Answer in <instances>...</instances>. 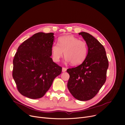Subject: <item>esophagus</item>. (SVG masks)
Wrapping results in <instances>:
<instances>
[{
	"mask_svg": "<svg viewBox=\"0 0 125 125\" xmlns=\"http://www.w3.org/2000/svg\"><path fill=\"white\" fill-rule=\"evenodd\" d=\"M66 68H64V67H63L62 68V72H65L66 71Z\"/></svg>",
	"mask_w": 125,
	"mask_h": 125,
	"instance_id": "1",
	"label": "esophagus"
}]
</instances>
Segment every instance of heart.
I'll use <instances>...</instances> for the list:
<instances>
[{
    "instance_id": "heart-1",
    "label": "heart",
    "mask_w": 125,
    "mask_h": 125,
    "mask_svg": "<svg viewBox=\"0 0 125 125\" xmlns=\"http://www.w3.org/2000/svg\"><path fill=\"white\" fill-rule=\"evenodd\" d=\"M51 50L54 61L59 62L64 52L65 62L77 65L83 63L86 58L88 46L85 41L72 35H66L60 37L58 43L53 44Z\"/></svg>"
}]
</instances>
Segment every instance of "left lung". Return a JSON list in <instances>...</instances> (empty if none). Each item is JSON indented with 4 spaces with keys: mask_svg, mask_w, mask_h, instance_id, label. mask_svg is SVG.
Wrapping results in <instances>:
<instances>
[{
    "mask_svg": "<svg viewBox=\"0 0 125 125\" xmlns=\"http://www.w3.org/2000/svg\"><path fill=\"white\" fill-rule=\"evenodd\" d=\"M85 40L88 54L84 62L68 69L70 75L67 87L72 96L80 101H88L98 93L106 80L109 63L104 46L89 33H79Z\"/></svg>",
    "mask_w": 125,
    "mask_h": 125,
    "instance_id": "left-lung-1",
    "label": "left lung"
}]
</instances>
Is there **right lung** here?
I'll return each instance as SVG.
<instances>
[{
  "instance_id": "1",
  "label": "right lung",
  "mask_w": 125,
  "mask_h": 125,
  "mask_svg": "<svg viewBox=\"0 0 125 125\" xmlns=\"http://www.w3.org/2000/svg\"><path fill=\"white\" fill-rule=\"evenodd\" d=\"M53 33L38 32L24 41L13 61L12 76L19 93L27 98L42 97L62 68L53 61Z\"/></svg>"
}]
</instances>
